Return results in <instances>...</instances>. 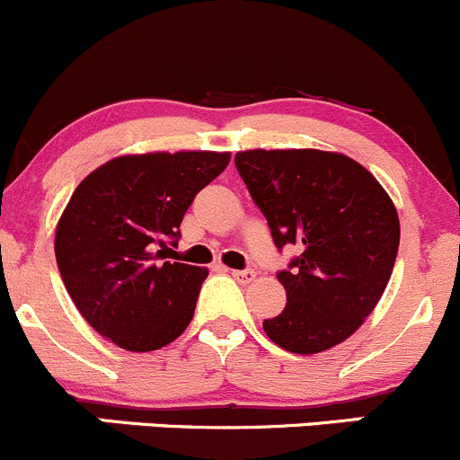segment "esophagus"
I'll use <instances>...</instances> for the list:
<instances>
[{
  "instance_id": "obj_1",
  "label": "esophagus",
  "mask_w": 460,
  "mask_h": 460,
  "mask_svg": "<svg viewBox=\"0 0 460 460\" xmlns=\"http://www.w3.org/2000/svg\"><path fill=\"white\" fill-rule=\"evenodd\" d=\"M231 276H234L238 283L247 285V283H252L253 279H256V271H253V270H234V271H231Z\"/></svg>"
}]
</instances>
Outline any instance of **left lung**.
<instances>
[{"label": "left lung", "instance_id": "obj_1", "mask_svg": "<svg viewBox=\"0 0 460 460\" xmlns=\"http://www.w3.org/2000/svg\"><path fill=\"white\" fill-rule=\"evenodd\" d=\"M235 168L267 217L276 247L301 256L276 274L285 310L262 321L296 355L346 341L385 294L400 244V217L380 181L355 159L314 148L244 150Z\"/></svg>", "mask_w": 460, "mask_h": 460}]
</instances>
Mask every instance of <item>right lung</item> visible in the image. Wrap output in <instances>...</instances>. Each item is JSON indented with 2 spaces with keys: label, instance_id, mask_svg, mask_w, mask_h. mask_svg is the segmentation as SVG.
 I'll use <instances>...</instances> for the list:
<instances>
[{
  "label": "right lung",
  "instance_id": "obj_1",
  "mask_svg": "<svg viewBox=\"0 0 460 460\" xmlns=\"http://www.w3.org/2000/svg\"><path fill=\"white\" fill-rule=\"evenodd\" d=\"M229 153L121 155L89 172L56 226V261L71 301L119 349L148 353L190 323L204 267L162 262L195 195Z\"/></svg>",
  "mask_w": 460,
  "mask_h": 460
}]
</instances>
